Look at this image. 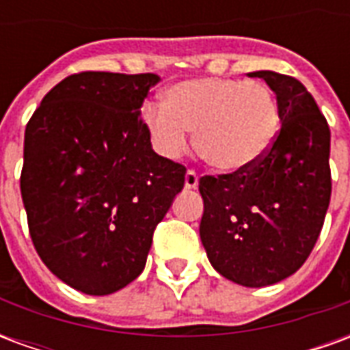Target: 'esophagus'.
<instances>
[{
  "instance_id": "34e87169",
  "label": "esophagus",
  "mask_w": 350,
  "mask_h": 350,
  "mask_svg": "<svg viewBox=\"0 0 350 350\" xmlns=\"http://www.w3.org/2000/svg\"><path fill=\"white\" fill-rule=\"evenodd\" d=\"M198 185V174L195 170H187L185 172V189H195Z\"/></svg>"
}]
</instances>
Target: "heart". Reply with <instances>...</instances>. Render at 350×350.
Wrapping results in <instances>:
<instances>
[{"mask_svg": "<svg viewBox=\"0 0 350 350\" xmlns=\"http://www.w3.org/2000/svg\"><path fill=\"white\" fill-rule=\"evenodd\" d=\"M142 120L155 150L180 157L195 131L198 155L221 172H238L262 159L279 131L275 93L264 82L195 79L174 84L165 105L148 103Z\"/></svg>", "mask_w": 350, "mask_h": 350, "instance_id": "1", "label": "heart"}]
</instances>
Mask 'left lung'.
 Wrapping results in <instances>:
<instances>
[{
	"instance_id": "left-lung-1",
	"label": "left lung",
	"mask_w": 350,
	"mask_h": 350,
	"mask_svg": "<svg viewBox=\"0 0 350 350\" xmlns=\"http://www.w3.org/2000/svg\"><path fill=\"white\" fill-rule=\"evenodd\" d=\"M275 92L281 127L253 167L202 176L200 240L223 278L243 286L293 275L315 247L330 204V127L300 80L250 72Z\"/></svg>"
}]
</instances>
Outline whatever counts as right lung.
<instances>
[{
    "label": "right lung",
    "mask_w": 350,
    "mask_h": 350,
    "mask_svg": "<svg viewBox=\"0 0 350 350\" xmlns=\"http://www.w3.org/2000/svg\"><path fill=\"white\" fill-rule=\"evenodd\" d=\"M153 72L82 71L26 125L20 191L35 251L56 278L105 296L144 270L185 167L152 150L140 107Z\"/></svg>",
    "instance_id": "right-lung-1"
}]
</instances>
